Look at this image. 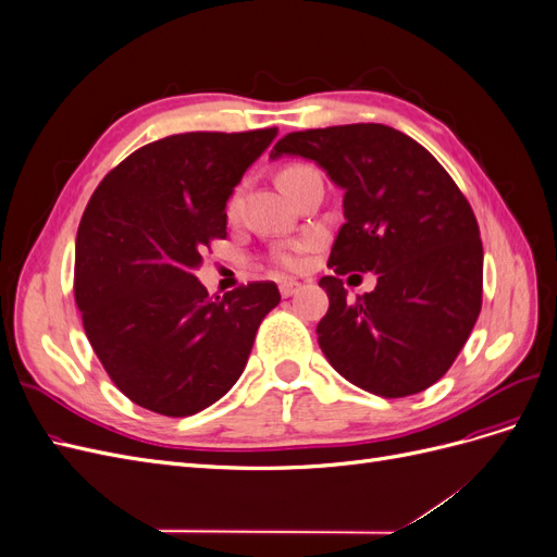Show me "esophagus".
Masks as SVG:
<instances>
[{
	"instance_id": "obj_1",
	"label": "esophagus",
	"mask_w": 557,
	"mask_h": 557,
	"mask_svg": "<svg viewBox=\"0 0 557 557\" xmlns=\"http://www.w3.org/2000/svg\"><path fill=\"white\" fill-rule=\"evenodd\" d=\"M299 288H301V285L297 281H281V285H278V290H281L283 297H293Z\"/></svg>"
}]
</instances>
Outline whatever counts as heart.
<instances>
[{"mask_svg":"<svg viewBox=\"0 0 557 557\" xmlns=\"http://www.w3.org/2000/svg\"><path fill=\"white\" fill-rule=\"evenodd\" d=\"M307 170H311V166H307V164H288V166H283L281 174H278L281 188L288 190L290 183H293L297 176L305 174ZM237 207H239V195H232V199L227 201V213L234 215V213H237ZM305 250H307V244H295V246H290V248L276 250L274 256H272V260H274L281 269H288V272H295V269L301 267V252H305Z\"/></svg>","mask_w":557,"mask_h":557,"instance_id":"1","label":"heart"}]
</instances>
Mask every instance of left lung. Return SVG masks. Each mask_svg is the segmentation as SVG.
<instances>
[{"label": "left lung", "instance_id": "obj_1", "mask_svg": "<svg viewBox=\"0 0 557 557\" xmlns=\"http://www.w3.org/2000/svg\"><path fill=\"white\" fill-rule=\"evenodd\" d=\"M318 162L344 188L346 223L318 281L330 297L318 344L352 385L407 397L440 381L467 344L483 297L476 215L444 166L379 123L290 132L274 146ZM374 271L377 288L345 299L341 276Z\"/></svg>", "mask_w": 557, "mask_h": 557}]
</instances>
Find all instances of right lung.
<instances>
[{
  "instance_id": "obj_1",
  "label": "right lung",
  "mask_w": 557,
  "mask_h": 557,
  "mask_svg": "<svg viewBox=\"0 0 557 557\" xmlns=\"http://www.w3.org/2000/svg\"><path fill=\"white\" fill-rule=\"evenodd\" d=\"M276 127L185 132L134 150L97 185L76 234L74 297L117 391L170 418L237 383L278 301L274 281L209 297L195 276L227 237L225 205Z\"/></svg>"
}]
</instances>
